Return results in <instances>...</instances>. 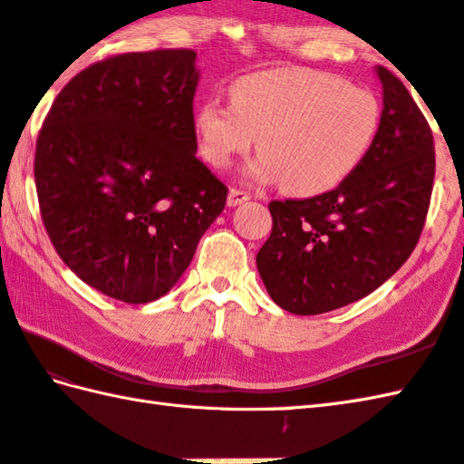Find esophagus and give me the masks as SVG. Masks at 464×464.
Wrapping results in <instances>:
<instances>
[{
    "label": "esophagus",
    "instance_id": "obj_1",
    "mask_svg": "<svg viewBox=\"0 0 464 464\" xmlns=\"http://www.w3.org/2000/svg\"><path fill=\"white\" fill-rule=\"evenodd\" d=\"M251 199V195L247 193V191H243V189H237V187H233V189L229 191V197H227V205L229 207H237V205H241V203H245V201H249Z\"/></svg>",
    "mask_w": 464,
    "mask_h": 464
}]
</instances>
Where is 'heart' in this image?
<instances>
[{"label":"heart","mask_w":464,"mask_h":464,"mask_svg":"<svg viewBox=\"0 0 464 464\" xmlns=\"http://www.w3.org/2000/svg\"><path fill=\"white\" fill-rule=\"evenodd\" d=\"M229 102H205L195 113L207 163L227 169L257 140L251 175L281 179L291 195L313 197L357 171L377 140L381 103L367 87L341 77L283 67L229 85Z\"/></svg>","instance_id":"b5f03b06"}]
</instances>
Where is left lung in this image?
I'll use <instances>...</instances> for the list:
<instances>
[{
	"label": "left lung",
	"mask_w": 464,
	"mask_h": 464,
	"mask_svg": "<svg viewBox=\"0 0 464 464\" xmlns=\"http://www.w3.org/2000/svg\"><path fill=\"white\" fill-rule=\"evenodd\" d=\"M381 127L349 179L307 199L271 201V237L257 269L271 299L293 314H321L379 289L417 247L427 221L435 147L407 87L387 67Z\"/></svg>",
	"instance_id": "obj_1"
}]
</instances>
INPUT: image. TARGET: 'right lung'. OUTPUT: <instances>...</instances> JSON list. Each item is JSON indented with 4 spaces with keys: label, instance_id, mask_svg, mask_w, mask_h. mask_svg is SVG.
I'll use <instances>...</instances> for the list:
<instances>
[{
    "label": "right lung",
    "instance_id": "right-lung-1",
    "mask_svg": "<svg viewBox=\"0 0 464 464\" xmlns=\"http://www.w3.org/2000/svg\"><path fill=\"white\" fill-rule=\"evenodd\" d=\"M195 55L155 49L90 65L37 135L49 239L77 277L117 301L163 297L225 209L227 185L195 157Z\"/></svg>",
    "mask_w": 464,
    "mask_h": 464
}]
</instances>
